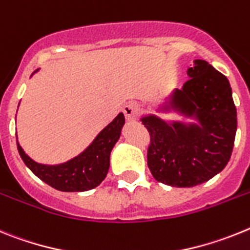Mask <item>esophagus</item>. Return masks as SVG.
I'll list each match as a JSON object with an SVG mask.
<instances>
[{"mask_svg": "<svg viewBox=\"0 0 250 250\" xmlns=\"http://www.w3.org/2000/svg\"><path fill=\"white\" fill-rule=\"evenodd\" d=\"M123 113L127 121H134L138 116V105L136 103H128L123 107Z\"/></svg>", "mask_w": 250, "mask_h": 250, "instance_id": "1", "label": "esophagus"}]
</instances>
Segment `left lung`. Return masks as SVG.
<instances>
[{"label":"left lung","instance_id":"left-lung-1","mask_svg":"<svg viewBox=\"0 0 250 250\" xmlns=\"http://www.w3.org/2000/svg\"><path fill=\"white\" fill-rule=\"evenodd\" d=\"M188 75L158 110H176L199 123H168L153 114L141 118L151 138L147 165L152 176L173 188L200 185L220 172L236 133V108L227 77L205 60H195Z\"/></svg>","mask_w":250,"mask_h":250}]
</instances>
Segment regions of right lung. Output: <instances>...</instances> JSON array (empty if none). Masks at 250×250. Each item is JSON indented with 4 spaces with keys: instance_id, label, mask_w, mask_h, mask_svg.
<instances>
[{
    "instance_id": "1",
    "label": "right lung",
    "mask_w": 250,
    "mask_h": 250,
    "mask_svg": "<svg viewBox=\"0 0 250 250\" xmlns=\"http://www.w3.org/2000/svg\"><path fill=\"white\" fill-rule=\"evenodd\" d=\"M123 125L125 116L123 113H119L85 151L65 164L54 166L38 164L26 155L19 142L17 149L26 166L51 188L65 192L88 191L101 185L107 176L110 152L121 137Z\"/></svg>"
}]
</instances>
